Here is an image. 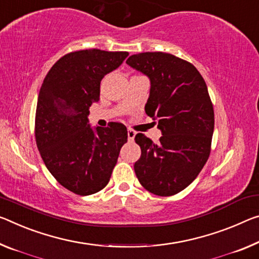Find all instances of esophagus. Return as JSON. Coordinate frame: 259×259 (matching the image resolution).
I'll list each match as a JSON object with an SVG mask.
<instances>
[{"label": "esophagus", "instance_id": "obj_1", "mask_svg": "<svg viewBox=\"0 0 259 259\" xmlns=\"http://www.w3.org/2000/svg\"><path fill=\"white\" fill-rule=\"evenodd\" d=\"M135 136H136V133H135L134 130L129 129V130H128V139H129V141L133 142L134 139H135Z\"/></svg>", "mask_w": 259, "mask_h": 259}]
</instances>
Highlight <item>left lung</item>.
I'll use <instances>...</instances> for the list:
<instances>
[{
  "label": "left lung",
  "mask_w": 259,
  "mask_h": 259,
  "mask_svg": "<svg viewBox=\"0 0 259 259\" xmlns=\"http://www.w3.org/2000/svg\"><path fill=\"white\" fill-rule=\"evenodd\" d=\"M126 64L149 77L145 112L162 134L158 144L136 135L142 154L135 173L152 194L175 195L194 181L210 155L214 112L206 83L191 63L167 53L131 55Z\"/></svg>",
  "instance_id": "left-lung-1"
}]
</instances>
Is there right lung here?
Segmentation results:
<instances>
[{
	"instance_id": "right-lung-1",
	"label": "right lung",
	"mask_w": 259,
	"mask_h": 259,
	"mask_svg": "<svg viewBox=\"0 0 259 259\" xmlns=\"http://www.w3.org/2000/svg\"><path fill=\"white\" fill-rule=\"evenodd\" d=\"M128 52L86 49L64 55L41 85L35 141L45 165L61 186L80 196L104 189L128 141L122 123L92 128L90 107L100 99V83Z\"/></svg>"
}]
</instances>
